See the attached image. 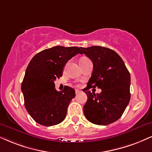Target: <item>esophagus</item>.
Instances as JSON below:
<instances>
[{
  "label": "esophagus",
  "instance_id": "esophagus-1",
  "mask_svg": "<svg viewBox=\"0 0 152 152\" xmlns=\"http://www.w3.org/2000/svg\"><path fill=\"white\" fill-rule=\"evenodd\" d=\"M80 92H81V91L79 90V89H76V90H75L76 94H80Z\"/></svg>",
  "mask_w": 152,
  "mask_h": 152
}]
</instances>
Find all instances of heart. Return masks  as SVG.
I'll use <instances>...</instances> for the list:
<instances>
[{
    "label": "heart",
    "instance_id": "b5f03b06",
    "mask_svg": "<svg viewBox=\"0 0 152 152\" xmlns=\"http://www.w3.org/2000/svg\"><path fill=\"white\" fill-rule=\"evenodd\" d=\"M84 59H87V58H83L81 59V60H84Z\"/></svg>",
    "mask_w": 152,
    "mask_h": 152
}]
</instances>
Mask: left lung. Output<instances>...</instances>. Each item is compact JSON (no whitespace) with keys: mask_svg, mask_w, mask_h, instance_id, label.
Wrapping results in <instances>:
<instances>
[{"mask_svg":"<svg viewBox=\"0 0 152 152\" xmlns=\"http://www.w3.org/2000/svg\"><path fill=\"white\" fill-rule=\"evenodd\" d=\"M81 49L94 65L91 77L83 89L87 95L84 114L94 124H110L121 117L130 102V72L118 54L110 48L94 46ZM96 86L102 89L100 94L89 91Z\"/></svg>","mask_w":152,"mask_h":152,"instance_id":"1","label":"left lung"}]
</instances>
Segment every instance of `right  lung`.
Returning a JSON list of instances; mask_svg holds the SVG:
<instances>
[{
	"instance_id": "1",
	"label": "right lung",
	"mask_w": 152,
	"mask_h": 152,
	"mask_svg": "<svg viewBox=\"0 0 152 152\" xmlns=\"http://www.w3.org/2000/svg\"><path fill=\"white\" fill-rule=\"evenodd\" d=\"M80 48L54 46L39 52L29 62L21 89L26 109L39 124L52 126L65 119L75 91L66 86L63 91H58L54 81L62 76L69 60L82 54Z\"/></svg>"
}]
</instances>
